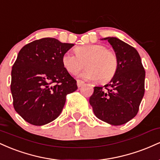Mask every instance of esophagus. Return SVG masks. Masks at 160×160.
<instances>
[{
  "label": "esophagus",
  "instance_id": "34e87169",
  "mask_svg": "<svg viewBox=\"0 0 160 160\" xmlns=\"http://www.w3.org/2000/svg\"><path fill=\"white\" fill-rule=\"evenodd\" d=\"M77 84H78V87H81L82 86L84 85V82L82 81V80H77Z\"/></svg>",
  "mask_w": 160,
  "mask_h": 160
}]
</instances>
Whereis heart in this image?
<instances>
[{"mask_svg": "<svg viewBox=\"0 0 160 160\" xmlns=\"http://www.w3.org/2000/svg\"><path fill=\"white\" fill-rule=\"evenodd\" d=\"M75 52L76 55L66 52L62 56L63 66L71 74H77L85 66V63L88 68L80 74V78L85 80H100L102 82H105L111 80L117 72V57L103 45L80 46L75 48Z\"/></svg>", "mask_w": 160, "mask_h": 160, "instance_id": "b5f03b06", "label": "heart"}]
</instances>
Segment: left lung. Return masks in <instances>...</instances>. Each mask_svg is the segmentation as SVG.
Listing matches in <instances>:
<instances>
[{
	"label": "left lung",
	"mask_w": 160,
	"mask_h": 160,
	"mask_svg": "<svg viewBox=\"0 0 160 160\" xmlns=\"http://www.w3.org/2000/svg\"><path fill=\"white\" fill-rule=\"evenodd\" d=\"M118 60L117 72L103 87L95 86L89 98L95 115L113 126H120L136 116L144 94L145 71L134 47L117 38L108 37Z\"/></svg>",
	"instance_id": "left-lung-1"
}]
</instances>
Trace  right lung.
Wrapping results in <instances>:
<instances>
[{
  "label": "right lung",
  "instance_id": "1",
  "mask_svg": "<svg viewBox=\"0 0 160 160\" xmlns=\"http://www.w3.org/2000/svg\"><path fill=\"white\" fill-rule=\"evenodd\" d=\"M73 43L45 38L24 46L11 72L15 111L29 123L43 126L62 113L66 95L78 89L77 81L62 64Z\"/></svg>",
  "mask_w": 160,
  "mask_h": 160
}]
</instances>
